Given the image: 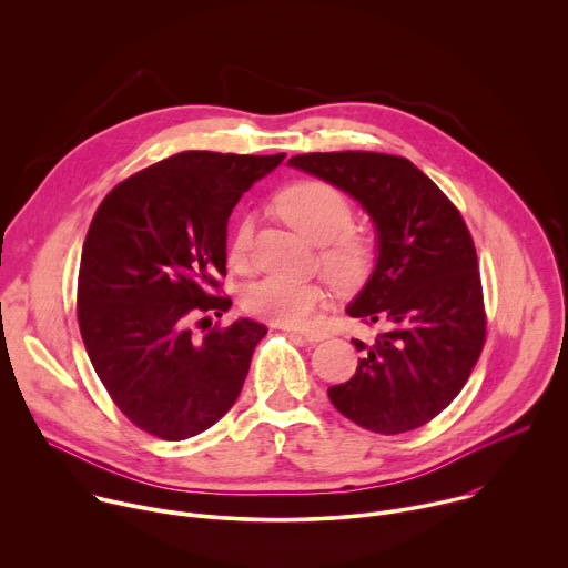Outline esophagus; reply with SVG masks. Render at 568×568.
Instances as JSON below:
<instances>
[{
    "mask_svg": "<svg viewBox=\"0 0 568 568\" xmlns=\"http://www.w3.org/2000/svg\"><path fill=\"white\" fill-rule=\"evenodd\" d=\"M296 335L298 337H303L305 342H310V344H316V342H323L328 337V333L326 331H296Z\"/></svg>",
    "mask_w": 568,
    "mask_h": 568,
    "instance_id": "34e87169",
    "label": "esophagus"
}]
</instances>
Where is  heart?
Returning <instances> with one entry per match:
<instances>
[{
	"mask_svg": "<svg viewBox=\"0 0 568 568\" xmlns=\"http://www.w3.org/2000/svg\"><path fill=\"white\" fill-rule=\"evenodd\" d=\"M276 209L303 237L321 245L318 263L335 281L355 283L368 272L375 242L366 229L353 224L355 206L344 191L323 180H301L276 197ZM252 240L254 222L242 217L229 242L233 267L245 270L250 265ZM326 298L328 292L321 283L267 276L245 292L242 307L276 326L296 328L305 326Z\"/></svg>",
	"mask_w": 568,
	"mask_h": 568,
	"instance_id": "heart-1",
	"label": "heart"
}]
</instances>
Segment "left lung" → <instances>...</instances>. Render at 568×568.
Wrapping results in <instances>:
<instances>
[{
  "mask_svg": "<svg viewBox=\"0 0 568 568\" xmlns=\"http://www.w3.org/2000/svg\"><path fill=\"white\" fill-rule=\"evenodd\" d=\"M290 166L351 193L371 213L379 256L346 307L366 326L355 375L328 388L339 414L375 434L412 432L460 393L476 366L485 316L471 233L454 202L409 159L384 152H305Z\"/></svg>",
  "mask_w": 568,
  "mask_h": 568,
  "instance_id": "8db88e82",
  "label": "left lung"
}]
</instances>
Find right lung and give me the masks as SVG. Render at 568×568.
<instances>
[{
    "instance_id": "1",
    "label": "right lung",
    "mask_w": 568,
    "mask_h": 568,
    "mask_svg": "<svg viewBox=\"0 0 568 568\" xmlns=\"http://www.w3.org/2000/svg\"><path fill=\"white\" fill-rule=\"evenodd\" d=\"M283 156L178 152L116 184L92 217L78 272L80 335L119 412L150 436L202 434L245 384L263 323H215L204 337L191 323L229 310L226 220Z\"/></svg>"
}]
</instances>
